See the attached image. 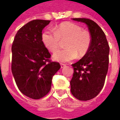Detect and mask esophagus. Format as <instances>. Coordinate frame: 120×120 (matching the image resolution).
Listing matches in <instances>:
<instances>
[{
  "instance_id": "obj_1",
  "label": "esophagus",
  "mask_w": 120,
  "mask_h": 120,
  "mask_svg": "<svg viewBox=\"0 0 120 120\" xmlns=\"http://www.w3.org/2000/svg\"><path fill=\"white\" fill-rule=\"evenodd\" d=\"M60 65H61V68H63V67H65V64H63V63H61Z\"/></svg>"
}]
</instances>
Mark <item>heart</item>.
I'll return each instance as SVG.
<instances>
[{"mask_svg":"<svg viewBox=\"0 0 120 120\" xmlns=\"http://www.w3.org/2000/svg\"><path fill=\"white\" fill-rule=\"evenodd\" d=\"M66 41V48L53 53V59L58 62H69L77 56L83 57L87 53L91 45V35L88 30H83L81 26L71 22H65L54 30H45L42 35V41L51 52H54Z\"/></svg>","mask_w":120,"mask_h":120,"instance_id":"obj_1","label":"heart"}]
</instances>
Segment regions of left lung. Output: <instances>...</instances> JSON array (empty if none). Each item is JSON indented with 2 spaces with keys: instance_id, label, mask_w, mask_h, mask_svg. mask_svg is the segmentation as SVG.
I'll return each instance as SVG.
<instances>
[{
  "instance_id": "8db88e82",
  "label": "left lung",
  "mask_w": 120,
  "mask_h": 120,
  "mask_svg": "<svg viewBox=\"0 0 120 120\" xmlns=\"http://www.w3.org/2000/svg\"><path fill=\"white\" fill-rule=\"evenodd\" d=\"M73 20L85 23L92 38L87 53L72 64L74 72L70 81L72 95L79 100L87 101L96 97L104 87L108 70L109 47L104 32L94 21L84 18Z\"/></svg>"
}]
</instances>
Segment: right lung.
<instances>
[{
    "label": "right lung",
    "mask_w": 120,
    "mask_h": 120,
    "mask_svg": "<svg viewBox=\"0 0 120 120\" xmlns=\"http://www.w3.org/2000/svg\"><path fill=\"white\" fill-rule=\"evenodd\" d=\"M51 21L33 20L22 26L12 45L11 70L22 94L32 99L43 98L51 90L53 76L60 69L52 62L42 41V30Z\"/></svg>",
    "instance_id": "add662e5"
}]
</instances>
